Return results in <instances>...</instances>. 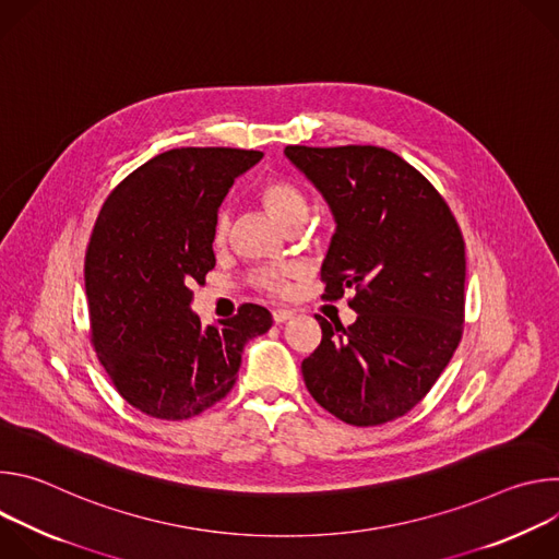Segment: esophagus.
<instances>
[{
	"instance_id": "obj_1",
	"label": "esophagus",
	"mask_w": 559,
	"mask_h": 559,
	"mask_svg": "<svg viewBox=\"0 0 559 559\" xmlns=\"http://www.w3.org/2000/svg\"><path fill=\"white\" fill-rule=\"evenodd\" d=\"M272 318H274L276 325H281V323H287L289 318H294V311L292 309H274Z\"/></svg>"
}]
</instances>
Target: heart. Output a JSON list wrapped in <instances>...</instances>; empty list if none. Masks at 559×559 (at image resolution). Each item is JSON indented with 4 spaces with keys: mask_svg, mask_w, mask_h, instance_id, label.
I'll return each instance as SVG.
<instances>
[{
    "mask_svg": "<svg viewBox=\"0 0 559 559\" xmlns=\"http://www.w3.org/2000/svg\"><path fill=\"white\" fill-rule=\"evenodd\" d=\"M259 199L263 203V207L287 229L294 225H300L307 216V199L300 192V188H296L292 181L287 179H267L261 183L259 188ZM229 229V218L227 214H218L216 225H214V241L223 243L225 236ZM292 274V270L287 267H272V270H263L257 276V283L270 292H285L287 287V276Z\"/></svg>",
    "mask_w": 559,
    "mask_h": 559,
    "instance_id": "heart-1",
    "label": "heart"
}]
</instances>
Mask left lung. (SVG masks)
I'll return each instance as SVG.
<instances>
[{"mask_svg":"<svg viewBox=\"0 0 559 559\" xmlns=\"http://www.w3.org/2000/svg\"><path fill=\"white\" fill-rule=\"evenodd\" d=\"M289 164L325 199L336 231L321 267L325 298L354 289L349 328L316 316L302 360L313 401L347 425L412 412L449 365L464 318V241L436 188L378 145H287Z\"/></svg>","mask_w":559,"mask_h":559,"instance_id":"left-lung-1","label":"left lung"}]
</instances>
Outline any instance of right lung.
I'll list each match as a JSON object with an SVG mask.
<instances>
[{
    "label": "right lung",
    "mask_w": 559,
    "mask_h": 559,
    "mask_svg": "<svg viewBox=\"0 0 559 559\" xmlns=\"http://www.w3.org/2000/svg\"><path fill=\"white\" fill-rule=\"evenodd\" d=\"M259 150L175 147L126 177L104 203L86 254L93 343L126 401L162 420H186L234 386L246 345L272 313L243 305L201 325L194 283L214 267V225L234 181Z\"/></svg>",
    "instance_id": "obj_1"
}]
</instances>
